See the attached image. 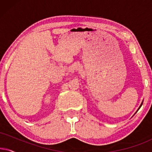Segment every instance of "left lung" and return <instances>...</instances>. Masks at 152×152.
<instances>
[{
    "label": "left lung",
    "mask_w": 152,
    "mask_h": 152,
    "mask_svg": "<svg viewBox=\"0 0 152 152\" xmlns=\"http://www.w3.org/2000/svg\"><path fill=\"white\" fill-rule=\"evenodd\" d=\"M142 103H143V101L142 102V103H141V104L140 105V107H139V108H138V110H137V111H138V110H139V109H140V108L141 107V106H142ZM137 111H136V112H137Z\"/></svg>",
    "instance_id": "8db88e82"
}]
</instances>
